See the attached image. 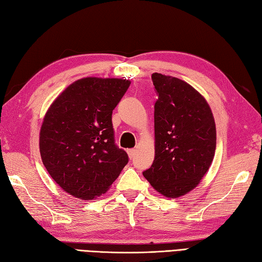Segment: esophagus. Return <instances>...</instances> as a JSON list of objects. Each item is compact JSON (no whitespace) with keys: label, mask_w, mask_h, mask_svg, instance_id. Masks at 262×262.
<instances>
[{"label":"esophagus","mask_w":262,"mask_h":262,"mask_svg":"<svg viewBox=\"0 0 262 262\" xmlns=\"http://www.w3.org/2000/svg\"><path fill=\"white\" fill-rule=\"evenodd\" d=\"M135 153H136L135 149H128V156H129L130 160L134 159V156H135Z\"/></svg>","instance_id":"1"}]
</instances>
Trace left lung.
Masks as SVG:
<instances>
[{
	"label": "left lung",
	"instance_id": "left-lung-1",
	"mask_svg": "<svg viewBox=\"0 0 262 262\" xmlns=\"http://www.w3.org/2000/svg\"><path fill=\"white\" fill-rule=\"evenodd\" d=\"M155 160L143 175L167 198L184 195L202 180L213 161L216 132L208 102L179 78L151 75Z\"/></svg>",
	"mask_w": 262,
	"mask_h": 262
}]
</instances>
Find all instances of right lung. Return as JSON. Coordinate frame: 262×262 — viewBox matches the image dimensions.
Wrapping results in <instances>:
<instances>
[{"label":"right lung","instance_id":"1","mask_svg":"<svg viewBox=\"0 0 262 262\" xmlns=\"http://www.w3.org/2000/svg\"><path fill=\"white\" fill-rule=\"evenodd\" d=\"M129 80L82 78L53 101L40 130V154L54 182L82 200L105 193L128 163L115 143L113 111Z\"/></svg>","mask_w":262,"mask_h":262}]
</instances>
